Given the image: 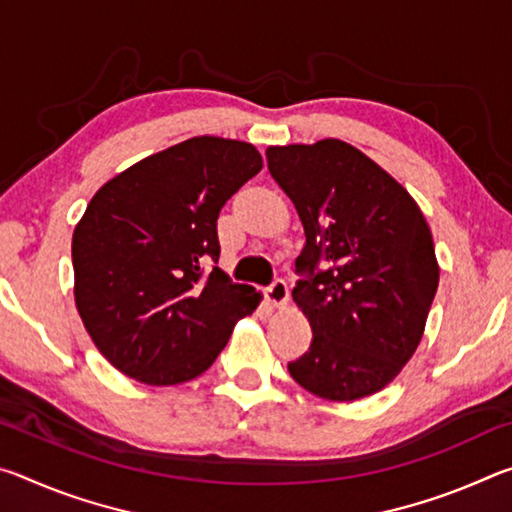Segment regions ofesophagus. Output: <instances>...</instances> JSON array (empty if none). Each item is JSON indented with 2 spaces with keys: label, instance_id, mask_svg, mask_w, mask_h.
<instances>
[{
  "label": "esophagus",
  "instance_id": "esophagus-1",
  "mask_svg": "<svg viewBox=\"0 0 512 512\" xmlns=\"http://www.w3.org/2000/svg\"><path fill=\"white\" fill-rule=\"evenodd\" d=\"M264 296H266L268 302H271L273 307H284V305H287V300H289V287H287V282H284V280H275V282L271 284V287H266Z\"/></svg>",
  "mask_w": 512,
  "mask_h": 512
}]
</instances>
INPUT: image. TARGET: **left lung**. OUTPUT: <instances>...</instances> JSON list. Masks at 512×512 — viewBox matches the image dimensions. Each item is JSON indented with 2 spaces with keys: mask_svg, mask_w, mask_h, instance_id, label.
Returning a JSON list of instances; mask_svg holds the SVG:
<instances>
[{
  "mask_svg": "<svg viewBox=\"0 0 512 512\" xmlns=\"http://www.w3.org/2000/svg\"><path fill=\"white\" fill-rule=\"evenodd\" d=\"M266 160L307 237L291 296L314 339L291 377L332 402L377 393L413 357L436 296L429 225L393 176L341 140L268 146Z\"/></svg>",
  "mask_w": 512,
  "mask_h": 512,
  "instance_id": "1",
  "label": "left lung"
}]
</instances>
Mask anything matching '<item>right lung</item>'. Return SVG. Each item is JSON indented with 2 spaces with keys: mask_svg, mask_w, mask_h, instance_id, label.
<instances>
[{
  "mask_svg": "<svg viewBox=\"0 0 512 512\" xmlns=\"http://www.w3.org/2000/svg\"><path fill=\"white\" fill-rule=\"evenodd\" d=\"M262 171L253 144L192 137L108 180L72 237L74 300L119 372L173 386L212 366L239 318L259 305L219 266L216 219Z\"/></svg>",
  "mask_w": 512,
  "mask_h": 512,
  "instance_id": "obj_1",
  "label": "right lung"
}]
</instances>
